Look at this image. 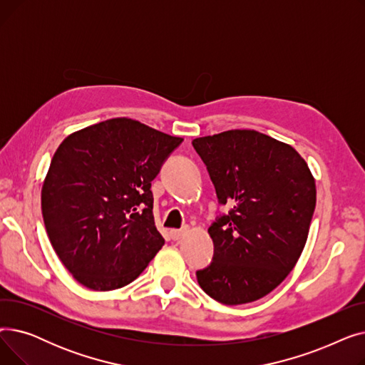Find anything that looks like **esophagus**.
Returning a JSON list of instances; mask_svg holds the SVG:
<instances>
[{"label": "esophagus", "mask_w": 365, "mask_h": 365, "mask_svg": "<svg viewBox=\"0 0 365 365\" xmlns=\"http://www.w3.org/2000/svg\"><path fill=\"white\" fill-rule=\"evenodd\" d=\"M186 232H187V227H183V229H171L170 235H171L173 240L178 241V240H180Z\"/></svg>", "instance_id": "esophagus-1"}]
</instances>
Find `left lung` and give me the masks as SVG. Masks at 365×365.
Wrapping results in <instances>:
<instances>
[{
	"label": "left lung",
	"mask_w": 365,
	"mask_h": 365,
	"mask_svg": "<svg viewBox=\"0 0 365 365\" xmlns=\"http://www.w3.org/2000/svg\"><path fill=\"white\" fill-rule=\"evenodd\" d=\"M220 204L231 212L208 227L212 264L201 289L223 304L269 294L296 266L317 204L312 173L290 145L256 130H227L192 142Z\"/></svg>",
	"instance_id": "8db88e82"
}]
</instances>
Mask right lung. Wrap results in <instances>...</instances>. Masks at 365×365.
<instances>
[{
	"instance_id": "1",
	"label": "right lung",
	"mask_w": 365,
	"mask_h": 365,
	"mask_svg": "<svg viewBox=\"0 0 365 365\" xmlns=\"http://www.w3.org/2000/svg\"><path fill=\"white\" fill-rule=\"evenodd\" d=\"M182 140L123 117L73 131L56 149L41 189L46 231L87 289H121L161 250L150 183Z\"/></svg>"
}]
</instances>
